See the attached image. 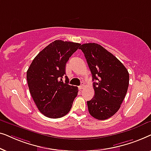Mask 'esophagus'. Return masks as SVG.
I'll return each mask as SVG.
<instances>
[{
  "label": "esophagus",
  "mask_w": 151,
  "mask_h": 151,
  "mask_svg": "<svg viewBox=\"0 0 151 151\" xmlns=\"http://www.w3.org/2000/svg\"><path fill=\"white\" fill-rule=\"evenodd\" d=\"M84 87V84H81V85H80V86H79V87H78V88H79L80 90H81V89H82V88H83Z\"/></svg>",
  "instance_id": "1"
}]
</instances>
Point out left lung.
I'll return each instance as SVG.
<instances>
[{"label": "left lung", "mask_w": 151, "mask_h": 151, "mask_svg": "<svg viewBox=\"0 0 151 151\" xmlns=\"http://www.w3.org/2000/svg\"><path fill=\"white\" fill-rule=\"evenodd\" d=\"M91 72L95 96L87 101L88 112L94 118L104 120L120 108L127 94L129 74L122 63L112 53L96 43L80 47Z\"/></svg>", "instance_id": "obj_1"}]
</instances>
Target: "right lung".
Instances as JSON below:
<instances>
[{"mask_svg":"<svg viewBox=\"0 0 151 151\" xmlns=\"http://www.w3.org/2000/svg\"><path fill=\"white\" fill-rule=\"evenodd\" d=\"M80 46L79 43L55 40L35 57L29 67L27 80L29 92L45 116L59 118L71 110L78 88L68 84L65 65Z\"/></svg>","mask_w":151,"mask_h":151,"instance_id":"add662e5","label":"right lung"}]
</instances>
